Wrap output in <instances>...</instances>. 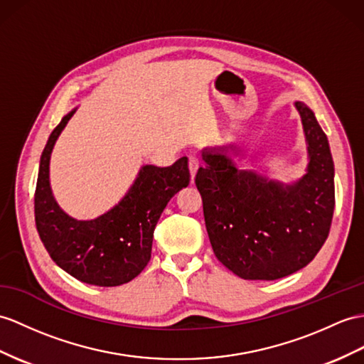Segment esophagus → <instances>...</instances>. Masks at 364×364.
<instances>
[{"label":"esophagus","instance_id":"esophagus-1","mask_svg":"<svg viewBox=\"0 0 364 364\" xmlns=\"http://www.w3.org/2000/svg\"><path fill=\"white\" fill-rule=\"evenodd\" d=\"M200 166V161L196 156H190V161H188V168H190V174H191V179H194V176H196L198 170Z\"/></svg>","mask_w":364,"mask_h":364}]
</instances>
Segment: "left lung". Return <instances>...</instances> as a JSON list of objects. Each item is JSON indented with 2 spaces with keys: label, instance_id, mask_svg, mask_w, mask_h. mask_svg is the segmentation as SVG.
Returning <instances> with one entry per match:
<instances>
[{
  "label": "left lung",
  "instance_id": "1",
  "mask_svg": "<svg viewBox=\"0 0 364 364\" xmlns=\"http://www.w3.org/2000/svg\"><path fill=\"white\" fill-rule=\"evenodd\" d=\"M309 164L291 183L269 179L233 161L235 144L203 148L196 174L203 218L216 258L242 279L273 281L315 258L329 235L335 208L333 161L314 111L295 102Z\"/></svg>",
  "mask_w": 364,
  "mask_h": 364
}]
</instances>
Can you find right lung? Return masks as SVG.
Segmentation results:
<instances>
[{"label": "right lung", "mask_w": 364, "mask_h": 364, "mask_svg": "<svg viewBox=\"0 0 364 364\" xmlns=\"http://www.w3.org/2000/svg\"><path fill=\"white\" fill-rule=\"evenodd\" d=\"M77 108L52 131L40 159L35 224L43 245L60 269L86 284L114 287L134 279L151 258L159 218L174 194L188 187V159L171 166L144 165L119 203L95 219L80 220L60 208L49 181L55 141Z\"/></svg>", "instance_id": "obj_1"}]
</instances>
